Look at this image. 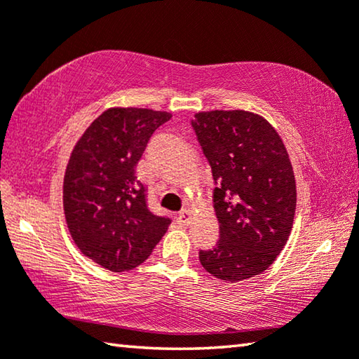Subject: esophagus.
Listing matches in <instances>:
<instances>
[{
    "label": "esophagus",
    "mask_w": 359,
    "mask_h": 359,
    "mask_svg": "<svg viewBox=\"0 0 359 359\" xmlns=\"http://www.w3.org/2000/svg\"><path fill=\"white\" fill-rule=\"evenodd\" d=\"M190 220H191V214L187 210L180 212V214L177 215V223L182 224V226H188V224H190Z\"/></svg>",
    "instance_id": "34e87169"
}]
</instances>
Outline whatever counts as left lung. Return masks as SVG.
I'll list each match as a JSON object with an SVG mask.
<instances>
[{"mask_svg": "<svg viewBox=\"0 0 359 359\" xmlns=\"http://www.w3.org/2000/svg\"><path fill=\"white\" fill-rule=\"evenodd\" d=\"M191 126L212 168L220 224V239L199 250V261L226 282L258 276L293 228L296 182L288 151L274 126L253 112H198Z\"/></svg>", "mask_w": 359, "mask_h": 359, "instance_id": "1", "label": "left lung"}]
</instances>
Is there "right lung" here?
<instances>
[{
	"label": "right lung",
	"instance_id": "1",
	"mask_svg": "<svg viewBox=\"0 0 359 359\" xmlns=\"http://www.w3.org/2000/svg\"><path fill=\"white\" fill-rule=\"evenodd\" d=\"M171 117L111 107L72 149L63 180L66 223L79 250L112 272L144 263L171 223L149 210L147 188L136 177L150 136Z\"/></svg>",
	"mask_w": 359,
	"mask_h": 359
}]
</instances>
